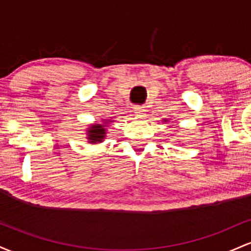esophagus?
<instances>
[{
  "instance_id": "1",
  "label": "esophagus",
  "mask_w": 251,
  "mask_h": 251,
  "mask_svg": "<svg viewBox=\"0 0 251 251\" xmlns=\"http://www.w3.org/2000/svg\"><path fill=\"white\" fill-rule=\"evenodd\" d=\"M145 112H146V109H145V107H144V106H134L135 116L144 117V116H145Z\"/></svg>"
}]
</instances>
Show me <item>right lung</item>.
I'll use <instances>...</instances> for the list:
<instances>
[{"mask_svg":"<svg viewBox=\"0 0 251 251\" xmlns=\"http://www.w3.org/2000/svg\"><path fill=\"white\" fill-rule=\"evenodd\" d=\"M106 123L107 122L105 120V123L103 124ZM108 123H111V120H109ZM105 134H106L105 125H101V124H94V125H91V127H88L87 129V135H88L87 138L92 144L101 143L103 138H105Z\"/></svg>","mask_w":251,"mask_h":251,"instance_id":"1","label":"right lung"}]
</instances>
